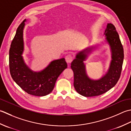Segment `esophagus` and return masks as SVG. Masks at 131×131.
I'll use <instances>...</instances> for the list:
<instances>
[{
	"mask_svg": "<svg viewBox=\"0 0 131 131\" xmlns=\"http://www.w3.org/2000/svg\"><path fill=\"white\" fill-rule=\"evenodd\" d=\"M65 59H66V62L67 63V64H70L72 62L73 57L71 54H68V55L66 56Z\"/></svg>",
	"mask_w": 131,
	"mask_h": 131,
	"instance_id": "obj_1",
	"label": "esophagus"
}]
</instances>
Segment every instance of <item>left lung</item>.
I'll use <instances>...</instances> for the list:
<instances>
[{
	"mask_svg": "<svg viewBox=\"0 0 131 131\" xmlns=\"http://www.w3.org/2000/svg\"><path fill=\"white\" fill-rule=\"evenodd\" d=\"M104 35L111 53L110 66L105 75L98 80L90 79L84 62L98 45L87 47L77 53L75 59L71 63V67L74 73V87L77 93L84 97H94L107 92L116 85L121 76L124 51L119 34L113 24H107Z\"/></svg>",
	"mask_w": 131,
	"mask_h": 131,
	"instance_id": "8db88e82",
	"label": "left lung"
}]
</instances>
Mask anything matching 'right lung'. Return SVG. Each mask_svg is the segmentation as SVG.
Here are the masks:
<instances>
[{
	"mask_svg": "<svg viewBox=\"0 0 131 131\" xmlns=\"http://www.w3.org/2000/svg\"><path fill=\"white\" fill-rule=\"evenodd\" d=\"M26 20L18 26L10 45L9 55L10 75L21 89L28 94L45 96L52 91L58 77L67 68L64 58L51 62L43 70L33 71L26 64L23 57L24 51L23 32Z\"/></svg>",
	"mask_w": 131,
	"mask_h": 131,
	"instance_id": "right-lung-1",
	"label": "right lung"
}]
</instances>
